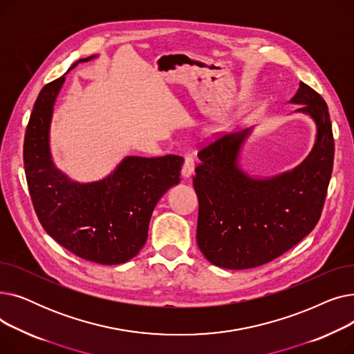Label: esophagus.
<instances>
[{"label": "esophagus", "mask_w": 354, "mask_h": 354, "mask_svg": "<svg viewBox=\"0 0 354 354\" xmlns=\"http://www.w3.org/2000/svg\"><path fill=\"white\" fill-rule=\"evenodd\" d=\"M195 169V160L192 156L187 155L183 160V166H182V176L183 178H191Z\"/></svg>", "instance_id": "1"}]
</instances>
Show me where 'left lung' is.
<instances>
[{
	"label": "left lung",
	"mask_w": 354,
	"mask_h": 354,
	"mask_svg": "<svg viewBox=\"0 0 354 354\" xmlns=\"http://www.w3.org/2000/svg\"><path fill=\"white\" fill-rule=\"evenodd\" d=\"M317 126L310 155L290 172L252 178L238 166L251 129L203 146L194 188L199 201L196 243L208 261L228 270L267 264L307 236L322 216L333 171L334 139L328 107L300 83L290 100Z\"/></svg>",
	"instance_id": "8db88e82"
}]
</instances>
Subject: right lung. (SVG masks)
Listing matches in <instances>:
<instances>
[{"label":"right lung","instance_id":"1","mask_svg":"<svg viewBox=\"0 0 354 354\" xmlns=\"http://www.w3.org/2000/svg\"><path fill=\"white\" fill-rule=\"evenodd\" d=\"M96 55L80 59L88 62ZM66 77L46 84L24 138V167L32 207L46 232L87 261L118 266L139 254L160 196L180 180L183 158L127 156L102 180L79 183L54 166L48 132Z\"/></svg>","mask_w":354,"mask_h":354}]
</instances>
